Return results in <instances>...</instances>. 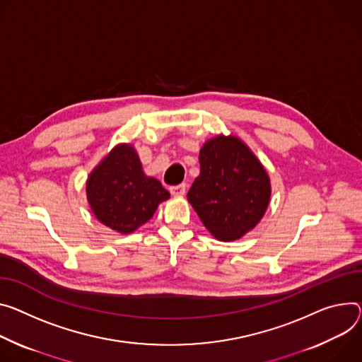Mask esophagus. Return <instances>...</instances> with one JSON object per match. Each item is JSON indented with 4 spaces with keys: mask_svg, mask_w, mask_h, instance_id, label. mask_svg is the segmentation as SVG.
<instances>
[{
    "mask_svg": "<svg viewBox=\"0 0 362 362\" xmlns=\"http://www.w3.org/2000/svg\"><path fill=\"white\" fill-rule=\"evenodd\" d=\"M170 193L173 196H183L186 193V183H180L170 187Z\"/></svg>",
    "mask_w": 362,
    "mask_h": 362,
    "instance_id": "esophagus-1",
    "label": "esophagus"
}]
</instances>
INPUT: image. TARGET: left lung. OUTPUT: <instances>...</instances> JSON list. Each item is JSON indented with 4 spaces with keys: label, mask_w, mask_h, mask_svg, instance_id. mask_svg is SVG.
<instances>
[{
    "label": "left lung",
    "mask_w": 362,
    "mask_h": 362,
    "mask_svg": "<svg viewBox=\"0 0 362 362\" xmlns=\"http://www.w3.org/2000/svg\"><path fill=\"white\" fill-rule=\"evenodd\" d=\"M199 163L201 175L189 189L187 201L215 238H241L267 209L272 193L267 172L233 136L209 140Z\"/></svg>",
    "instance_id": "8db88e82"
}]
</instances>
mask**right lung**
Returning <instances> with one entry per match:
<instances>
[{
  "instance_id": "right-lung-1",
  "label": "right lung",
  "mask_w": 362,
  "mask_h": 362,
  "mask_svg": "<svg viewBox=\"0 0 362 362\" xmlns=\"http://www.w3.org/2000/svg\"><path fill=\"white\" fill-rule=\"evenodd\" d=\"M86 193L95 216L121 234L136 231L170 196L157 179L143 173L131 146H117L101 161L88 179Z\"/></svg>"
}]
</instances>
